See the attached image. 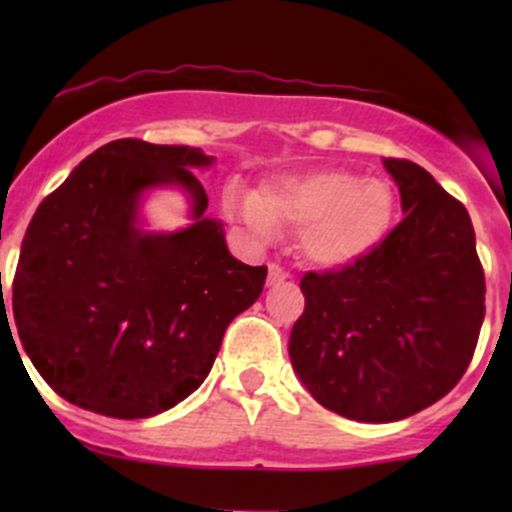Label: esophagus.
<instances>
[{
    "label": "esophagus",
    "mask_w": 512,
    "mask_h": 512,
    "mask_svg": "<svg viewBox=\"0 0 512 512\" xmlns=\"http://www.w3.org/2000/svg\"><path fill=\"white\" fill-rule=\"evenodd\" d=\"M287 272L282 270L280 265H270L267 267V285H280V282L287 280Z\"/></svg>",
    "instance_id": "34e87169"
}]
</instances>
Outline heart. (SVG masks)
I'll use <instances>...</instances> for the list:
<instances>
[{"mask_svg":"<svg viewBox=\"0 0 512 512\" xmlns=\"http://www.w3.org/2000/svg\"><path fill=\"white\" fill-rule=\"evenodd\" d=\"M225 208L255 240L299 225V247L322 267H349L381 245L394 220L389 183L349 170H309L272 178L252 193L230 190Z\"/></svg>","mask_w":512,"mask_h":512,"instance_id":"obj_1","label":"heart"}]
</instances>
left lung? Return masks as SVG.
I'll return each mask as SVG.
<instances>
[{
    "mask_svg": "<svg viewBox=\"0 0 512 512\" xmlns=\"http://www.w3.org/2000/svg\"><path fill=\"white\" fill-rule=\"evenodd\" d=\"M404 220L364 260L307 272L289 359L334 414L389 423L436 404L471 364L485 277L471 215L411 160L384 158Z\"/></svg>",
    "mask_w": 512,
    "mask_h": 512,
    "instance_id": "8db88e82",
    "label": "left lung"
}]
</instances>
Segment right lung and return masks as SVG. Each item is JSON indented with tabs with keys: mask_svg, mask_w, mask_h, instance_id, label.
<instances>
[{
	"mask_svg": "<svg viewBox=\"0 0 512 512\" xmlns=\"http://www.w3.org/2000/svg\"><path fill=\"white\" fill-rule=\"evenodd\" d=\"M190 146L121 138L81 160L44 198L22 242L12 287L22 347L71 404L111 418H148L193 394L213 369L227 324L257 302L267 267L227 250L223 223ZM178 187L194 223L142 227L146 192Z\"/></svg>",
	"mask_w": 512,
	"mask_h": 512,
	"instance_id": "add662e5",
	"label": "right lung"
}]
</instances>
